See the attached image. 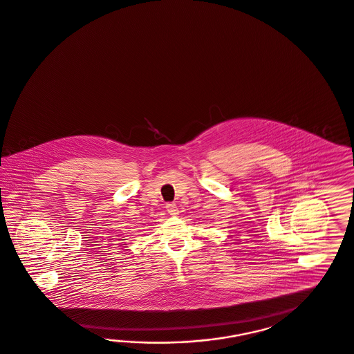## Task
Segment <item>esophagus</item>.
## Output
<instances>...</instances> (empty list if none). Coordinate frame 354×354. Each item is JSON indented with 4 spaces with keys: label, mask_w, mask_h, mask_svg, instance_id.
Listing matches in <instances>:
<instances>
[{
    "label": "esophagus",
    "mask_w": 354,
    "mask_h": 354,
    "mask_svg": "<svg viewBox=\"0 0 354 354\" xmlns=\"http://www.w3.org/2000/svg\"><path fill=\"white\" fill-rule=\"evenodd\" d=\"M166 211H167L171 216H176V215L179 214L178 206H176L175 203H167V205H166Z\"/></svg>",
    "instance_id": "1"
}]
</instances>
